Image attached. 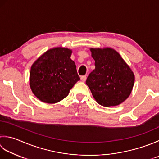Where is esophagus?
I'll list each match as a JSON object with an SVG mask.
<instances>
[{
	"label": "esophagus",
	"mask_w": 159,
	"mask_h": 159,
	"mask_svg": "<svg viewBox=\"0 0 159 159\" xmlns=\"http://www.w3.org/2000/svg\"><path fill=\"white\" fill-rule=\"evenodd\" d=\"M86 79H87V76L85 75V76H80V79H81V80L82 81H85V80H86Z\"/></svg>",
	"instance_id": "1"
}]
</instances>
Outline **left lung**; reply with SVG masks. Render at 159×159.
Here are the masks:
<instances>
[{"instance_id": "1", "label": "left lung", "mask_w": 159, "mask_h": 159, "mask_svg": "<svg viewBox=\"0 0 159 159\" xmlns=\"http://www.w3.org/2000/svg\"><path fill=\"white\" fill-rule=\"evenodd\" d=\"M95 70L86 84L96 102L105 107L116 106L128 98L134 75L120 55L111 48H91Z\"/></svg>"}]
</instances>
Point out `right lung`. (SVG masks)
Wrapping results in <instances>:
<instances>
[{"label": "right lung", "mask_w": 159, "mask_h": 159, "mask_svg": "<svg viewBox=\"0 0 159 159\" xmlns=\"http://www.w3.org/2000/svg\"><path fill=\"white\" fill-rule=\"evenodd\" d=\"M71 50L56 48L47 51L31 67L30 85L37 98L47 103H56L69 94L80 80Z\"/></svg>", "instance_id": "add662e5"}]
</instances>
